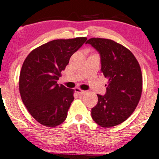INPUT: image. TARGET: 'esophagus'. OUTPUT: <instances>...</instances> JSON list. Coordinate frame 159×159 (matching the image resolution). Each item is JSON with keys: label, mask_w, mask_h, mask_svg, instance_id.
Returning a JSON list of instances; mask_svg holds the SVG:
<instances>
[{"label": "esophagus", "mask_w": 159, "mask_h": 159, "mask_svg": "<svg viewBox=\"0 0 159 159\" xmlns=\"http://www.w3.org/2000/svg\"><path fill=\"white\" fill-rule=\"evenodd\" d=\"M75 91L79 95H84V94H85V93H86L85 90H82L80 88H78V87H77V88L75 89Z\"/></svg>", "instance_id": "esophagus-1"}]
</instances>
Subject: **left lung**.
Wrapping results in <instances>:
<instances>
[{
  "mask_svg": "<svg viewBox=\"0 0 159 159\" xmlns=\"http://www.w3.org/2000/svg\"><path fill=\"white\" fill-rule=\"evenodd\" d=\"M86 44L99 53L101 71L108 78L106 93L97 94L91 116L100 126H115L126 120L139 102L143 84L140 65L129 49L111 39L91 38Z\"/></svg>",
  "mask_w": 159,
  "mask_h": 159,
  "instance_id": "left-lung-1",
  "label": "left lung"
}]
</instances>
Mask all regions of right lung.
I'll list each match as a JSON object with an SVG mask.
<instances>
[{"mask_svg":"<svg viewBox=\"0 0 159 159\" xmlns=\"http://www.w3.org/2000/svg\"><path fill=\"white\" fill-rule=\"evenodd\" d=\"M86 40H52L33 50L24 61L19 76L21 99L33 117L45 126L55 127L66 118L74 90L57 82Z\"/></svg>","mask_w":159,"mask_h":159,"instance_id":"obj_1","label":"right lung"}]
</instances>
